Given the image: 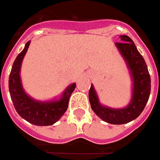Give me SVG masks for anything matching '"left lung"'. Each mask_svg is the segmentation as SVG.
<instances>
[{
	"mask_svg": "<svg viewBox=\"0 0 160 160\" xmlns=\"http://www.w3.org/2000/svg\"><path fill=\"white\" fill-rule=\"evenodd\" d=\"M121 42L115 45L127 62L133 79V94L127 108L122 109L103 107L98 102L93 85L89 90V100L94 112L103 121L111 124H124L141 114L151 93V77L144 59L138 52L133 40L127 35H121Z\"/></svg>",
	"mask_w": 160,
	"mask_h": 160,
	"instance_id": "1",
	"label": "left lung"
}]
</instances>
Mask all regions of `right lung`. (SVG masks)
<instances>
[{
	"instance_id": "right-lung-1",
	"label": "right lung",
	"mask_w": 160,
	"mask_h": 160,
	"mask_svg": "<svg viewBox=\"0 0 160 160\" xmlns=\"http://www.w3.org/2000/svg\"><path fill=\"white\" fill-rule=\"evenodd\" d=\"M29 46L30 41L25 44L23 50L18 54L13 63L8 79L10 97L16 111L25 121L37 126H49L56 122L67 111L68 100L76 88V83L69 85L65 90L61 99L57 101L39 102L29 97L22 90L20 79L21 63Z\"/></svg>"
}]
</instances>
